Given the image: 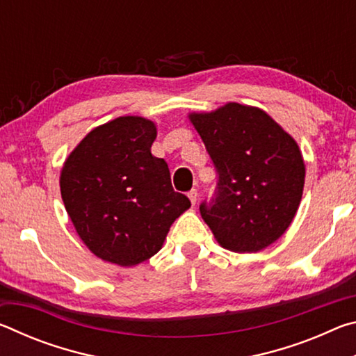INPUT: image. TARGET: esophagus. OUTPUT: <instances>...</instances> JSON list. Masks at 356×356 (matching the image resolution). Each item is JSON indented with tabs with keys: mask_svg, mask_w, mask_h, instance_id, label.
Here are the masks:
<instances>
[{
	"mask_svg": "<svg viewBox=\"0 0 356 356\" xmlns=\"http://www.w3.org/2000/svg\"><path fill=\"white\" fill-rule=\"evenodd\" d=\"M188 197H190V201H191L193 206H195L196 201H197V190H196V188L190 190V191H188Z\"/></svg>",
	"mask_w": 356,
	"mask_h": 356,
	"instance_id": "1",
	"label": "esophagus"
}]
</instances>
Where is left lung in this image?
I'll return each mask as SVG.
<instances>
[{
    "mask_svg": "<svg viewBox=\"0 0 356 356\" xmlns=\"http://www.w3.org/2000/svg\"><path fill=\"white\" fill-rule=\"evenodd\" d=\"M190 120L218 174L213 196L200 206L204 221L227 250L267 248L291 226L303 195L297 143L267 113L240 104Z\"/></svg>",
    "mask_w": 356,
    "mask_h": 356,
    "instance_id": "obj_1",
    "label": "left lung"
}]
</instances>
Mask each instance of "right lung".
<instances>
[{
    "label": "right lung",
    "instance_id": "right-lung-1",
    "mask_svg": "<svg viewBox=\"0 0 356 356\" xmlns=\"http://www.w3.org/2000/svg\"><path fill=\"white\" fill-rule=\"evenodd\" d=\"M155 136L152 120L118 118L89 131L61 171V196L78 236L120 267L152 257L191 206L174 191L166 161L150 152Z\"/></svg>",
    "mask_w": 356,
    "mask_h": 356
}]
</instances>
